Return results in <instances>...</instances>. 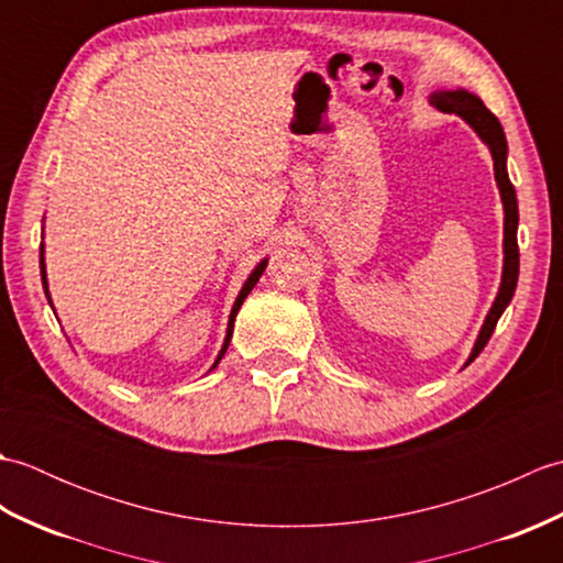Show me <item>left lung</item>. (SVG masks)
Returning <instances> with one entry per match:
<instances>
[{
	"label": "left lung",
	"instance_id": "8db88e82",
	"mask_svg": "<svg viewBox=\"0 0 563 563\" xmlns=\"http://www.w3.org/2000/svg\"><path fill=\"white\" fill-rule=\"evenodd\" d=\"M433 103L438 109L448 111V113H457L462 115L466 123H470L476 133L482 135V140L488 145L494 154V172H496V181L500 188V198H504V210H506V239H504V251H506V261H504V280H500V290L496 302L488 312L479 339H476L474 351L470 355V363L476 355L484 351V345L492 339V333L498 324L500 314L512 300V292H516L518 285V271H520V251H518V198H516V188H512L508 172H506V154H508V142L504 135V128H500L498 118L486 109L484 101L474 93L457 89V91H435L433 93Z\"/></svg>",
	"mask_w": 563,
	"mask_h": 563
}]
</instances>
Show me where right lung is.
I'll return each instance as SVG.
<instances>
[{
	"label": "right lung",
	"mask_w": 563,
	"mask_h": 563,
	"mask_svg": "<svg viewBox=\"0 0 563 563\" xmlns=\"http://www.w3.org/2000/svg\"><path fill=\"white\" fill-rule=\"evenodd\" d=\"M266 271V261H261L258 266H256V271L249 275V280H246V285L242 288V292H239V297H236V302H234V307H232V314H230V327H227V339H224V345H222V351H220V355H218V361H214V365L212 367H218V363L222 361V355H224V351H227V345H230V339H232V329H234V317H236V312H239V307H242V302L246 300V295L251 292V288H254V285L258 283V278H261V273ZM41 275H43V288H45V268H43V246H41ZM45 295H47V290H45Z\"/></svg>",
	"instance_id": "right-lung-1"
}]
</instances>
